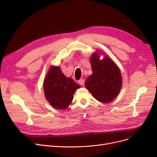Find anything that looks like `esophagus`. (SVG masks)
I'll return each instance as SVG.
<instances>
[{
  "label": "esophagus",
  "mask_w": 157,
  "mask_h": 157,
  "mask_svg": "<svg viewBox=\"0 0 157 157\" xmlns=\"http://www.w3.org/2000/svg\"><path fill=\"white\" fill-rule=\"evenodd\" d=\"M78 83L80 84V85H84V79H80L78 80Z\"/></svg>",
  "instance_id": "34e87169"
}]
</instances>
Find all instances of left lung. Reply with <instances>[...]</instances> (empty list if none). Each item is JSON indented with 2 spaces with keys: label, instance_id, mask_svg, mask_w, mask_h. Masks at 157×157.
Instances as JSON below:
<instances>
[{
  "label": "left lung",
  "instance_id": "left-lung-1",
  "mask_svg": "<svg viewBox=\"0 0 157 157\" xmlns=\"http://www.w3.org/2000/svg\"><path fill=\"white\" fill-rule=\"evenodd\" d=\"M93 74L86 80L85 86L93 97L102 103H109L119 93L122 86L121 71L108 57L99 59L94 54L90 58Z\"/></svg>",
  "mask_w": 157,
  "mask_h": 157
}]
</instances>
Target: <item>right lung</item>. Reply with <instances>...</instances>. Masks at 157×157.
Returning a JSON list of instances; mask_svg holds the SVG:
<instances>
[{"mask_svg":"<svg viewBox=\"0 0 157 157\" xmlns=\"http://www.w3.org/2000/svg\"><path fill=\"white\" fill-rule=\"evenodd\" d=\"M80 86L66 77L58 67H52L44 82L45 97L50 105L57 109L67 108L73 99V94Z\"/></svg>","mask_w":157,"mask_h":157,"instance_id":"1","label":"right lung"}]
</instances>
